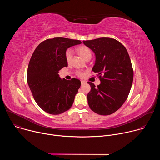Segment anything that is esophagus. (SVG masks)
Masks as SVG:
<instances>
[{
	"label": "esophagus",
	"instance_id": "obj_1",
	"mask_svg": "<svg viewBox=\"0 0 160 160\" xmlns=\"http://www.w3.org/2000/svg\"><path fill=\"white\" fill-rule=\"evenodd\" d=\"M85 83V81H84V80H81V83L82 84H83V83Z\"/></svg>",
	"mask_w": 160,
	"mask_h": 160
}]
</instances>
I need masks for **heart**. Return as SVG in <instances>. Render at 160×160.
Listing matches in <instances>:
<instances>
[{"instance_id": "1", "label": "heart", "mask_w": 160, "mask_h": 160, "mask_svg": "<svg viewBox=\"0 0 160 160\" xmlns=\"http://www.w3.org/2000/svg\"><path fill=\"white\" fill-rule=\"evenodd\" d=\"M77 51L78 53L87 61V59H90L92 57V52H91L90 48H88L87 46L85 45H82V46L78 48ZM73 57V51L71 49H68L66 50L65 52V58L66 59V61L68 62H71ZM77 75L80 77L83 76V73L82 72H78Z\"/></svg>"}]
</instances>
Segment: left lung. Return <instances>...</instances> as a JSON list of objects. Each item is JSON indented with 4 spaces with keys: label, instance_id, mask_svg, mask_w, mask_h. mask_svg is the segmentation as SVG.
Wrapping results in <instances>:
<instances>
[{
    "label": "left lung",
    "instance_id": "left-lung-1",
    "mask_svg": "<svg viewBox=\"0 0 160 160\" xmlns=\"http://www.w3.org/2000/svg\"><path fill=\"white\" fill-rule=\"evenodd\" d=\"M83 43L96 55L92 71L98 73L101 83L88 82L87 94L90 108L100 115H109L123 104L133 82V72L126 48L118 40L102 37Z\"/></svg>",
    "mask_w": 160,
    "mask_h": 160
}]
</instances>
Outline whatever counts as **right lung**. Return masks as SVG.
<instances>
[{"label": "right lung", "instance_id": "1", "mask_svg": "<svg viewBox=\"0 0 160 160\" xmlns=\"http://www.w3.org/2000/svg\"><path fill=\"white\" fill-rule=\"evenodd\" d=\"M78 40L62 37L47 39L33 52L27 71V82L38 106L51 115L69 109L81 85L77 78L61 79L59 71L68 66L65 52L68 48L80 44Z\"/></svg>", "mask_w": 160, "mask_h": 160}]
</instances>
